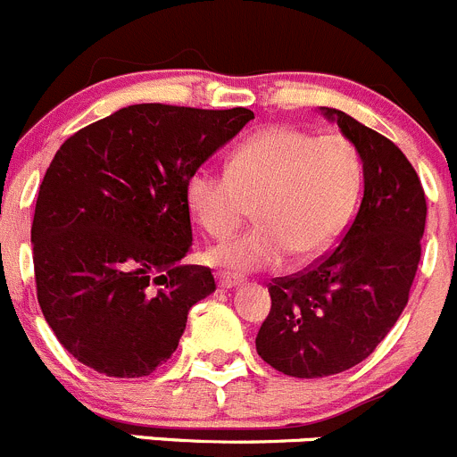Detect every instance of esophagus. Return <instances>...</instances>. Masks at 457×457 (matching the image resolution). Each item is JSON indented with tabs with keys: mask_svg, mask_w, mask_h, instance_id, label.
Segmentation results:
<instances>
[{
	"mask_svg": "<svg viewBox=\"0 0 457 457\" xmlns=\"http://www.w3.org/2000/svg\"><path fill=\"white\" fill-rule=\"evenodd\" d=\"M242 284V278L237 275H230V273H218V287L220 288H233Z\"/></svg>",
	"mask_w": 457,
	"mask_h": 457,
	"instance_id": "obj_1",
	"label": "esophagus"
}]
</instances>
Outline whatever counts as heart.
Masks as SVG:
<instances>
[{
    "label": "heart",
    "mask_w": 457,
    "mask_h": 457,
    "mask_svg": "<svg viewBox=\"0 0 457 457\" xmlns=\"http://www.w3.org/2000/svg\"><path fill=\"white\" fill-rule=\"evenodd\" d=\"M362 179L353 144L269 126L230 151L227 170L197 169L187 182V204L211 237L224 239L242 227L253 204L255 227L211 248L213 264L260 270L288 257L306 262L327 251L342 233Z\"/></svg>",
    "instance_id": "b5f03b06"
}]
</instances>
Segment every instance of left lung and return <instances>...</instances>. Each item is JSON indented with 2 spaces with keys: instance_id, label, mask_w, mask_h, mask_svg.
I'll use <instances>...</instances> for the list:
<instances>
[{
  "instance_id": "8db88e82",
  "label": "left lung",
  "mask_w": 457,
  "mask_h": 457,
  "mask_svg": "<svg viewBox=\"0 0 457 457\" xmlns=\"http://www.w3.org/2000/svg\"><path fill=\"white\" fill-rule=\"evenodd\" d=\"M322 112L358 151L364 195L336 248L269 284L270 313L255 349L291 378L336 376L376 351L409 302L427 222V197L404 153L337 108Z\"/></svg>"
}]
</instances>
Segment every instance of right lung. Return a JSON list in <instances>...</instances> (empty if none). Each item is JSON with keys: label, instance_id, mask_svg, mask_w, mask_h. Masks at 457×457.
<instances>
[{"label": "right lung", "instance_id": "add662e5", "mask_svg": "<svg viewBox=\"0 0 457 457\" xmlns=\"http://www.w3.org/2000/svg\"><path fill=\"white\" fill-rule=\"evenodd\" d=\"M248 108L133 104L71 135L35 204L33 264L48 327L108 378L151 376L175 353L211 269L193 244L187 182L246 121Z\"/></svg>", "mask_w": 457, "mask_h": 457}]
</instances>
